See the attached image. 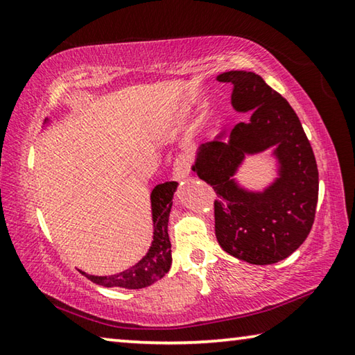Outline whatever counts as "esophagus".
Returning a JSON list of instances; mask_svg holds the SVG:
<instances>
[{
    "mask_svg": "<svg viewBox=\"0 0 355 355\" xmlns=\"http://www.w3.org/2000/svg\"><path fill=\"white\" fill-rule=\"evenodd\" d=\"M173 177L177 178H183L188 175L191 172V164H189V159L186 158V156H178L175 159V163H173Z\"/></svg>",
    "mask_w": 355,
    "mask_h": 355,
    "instance_id": "esophagus-1",
    "label": "esophagus"
}]
</instances>
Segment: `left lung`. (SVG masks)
<instances>
[{"mask_svg":"<svg viewBox=\"0 0 355 355\" xmlns=\"http://www.w3.org/2000/svg\"><path fill=\"white\" fill-rule=\"evenodd\" d=\"M233 86L232 105L252 111L199 147L192 171L213 186L214 230L227 254L252 264H272L291 255L309 236L318 202V166L310 141L290 103L254 71L218 76ZM275 146L281 177L263 193L239 189L232 180L245 154Z\"/></svg>","mask_w":355,"mask_h":355,"instance_id":"obj_1","label":"left lung"}]
</instances>
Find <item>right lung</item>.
<instances>
[{
	"label": "right lung",
	"mask_w": 355,
	"mask_h": 355,
	"mask_svg": "<svg viewBox=\"0 0 355 355\" xmlns=\"http://www.w3.org/2000/svg\"><path fill=\"white\" fill-rule=\"evenodd\" d=\"M177 183L166 182L155 186L152 191V214H153V241L147 255L139 263L123 272L116 275H89L83 272L94 284L107 288H128V290H139L155 284L156 280L164 277L172 264L171 239L167 233V222L172 208V197L175 192Z\"/></svg>",
	"instance_id": "1"
}]
</instances>
